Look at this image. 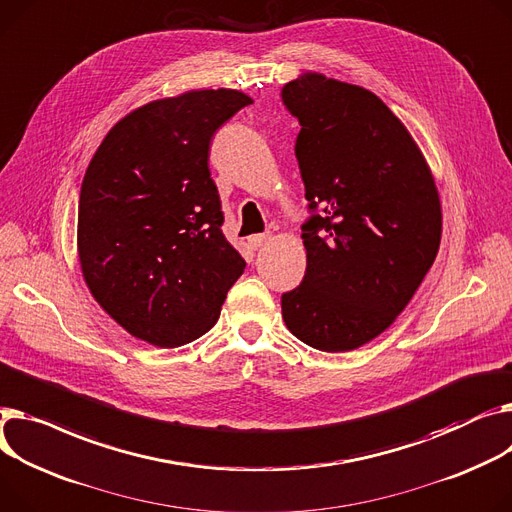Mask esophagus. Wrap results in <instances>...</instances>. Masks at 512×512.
Listing matches in <instances>:
<instances>
[{"mask_svg": "<svg viewBox=\"0 0 512 512\" xmlns=\"http://www.w3.org/2000/svg\"><path fill=\"white\" fill-rule=\"evenodd\" d=\"M267 241H269V234H253V236L249 238V245H251L253 249H261Z\"/></svg>", "mask_w": 512, "mask_h": 512, "instance_id": "1", "label": "esophagus"}]
</instances>
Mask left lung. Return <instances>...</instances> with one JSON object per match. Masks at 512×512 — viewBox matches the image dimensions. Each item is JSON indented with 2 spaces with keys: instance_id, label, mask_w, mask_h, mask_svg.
Listing matches in <instances>:
<instances>
[{
  "instance_id": "left-lung-1",
  "label": "left lung",
  "mask_w": 512,
  "mask_h": 512,
  "mask_svg": "<svg viewBox=\"0 0 512 512\" xmlns=\"http://www.w3.org/2000/svg\"><path fill=\"white\" fill-rule=\"evenodd\" d=\"M282 100L300 121L294 152L313 212L306 274L282 317L306 346L350 352L391 327L434 263L438 189L412 133L370 90L304 72Z\"/></svg>"
}]
</instances>
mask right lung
I'll return each mask as SVG.
<instances>
[{
	"label": "right lung",
	"mask_w": 512,
	"mask_h": 512,
	"mask_svg": "<svg viewBox=\"0 0 512 512\" xmlns=\"http://www.w3.org/2000/svg\"><path fill=\"white\" fill-rule=\"evenodd\" d=\"M251 102L230 88L152 100L113 125L86 168L84 282L127 333L152 346L208 333L243 276L245 259L222 234L208 158L216 129Z\"/></svg>",
	"instance_id": "obj_1"
}]
</instances>
